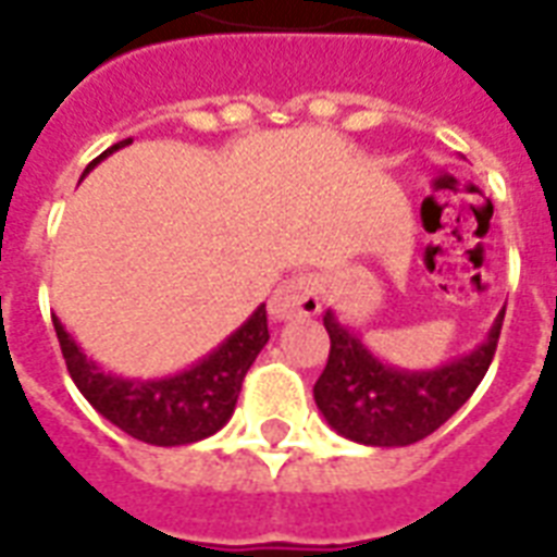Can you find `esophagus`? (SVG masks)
<instances>
[{
	"label": "esophagus",
	"instance_id": "1",
	"mask_svg": "<svg viewBox=\"0 0 557 557\" xmlns=\"http://www.w3.org/2000/svg\"><path fill=\"white\" fill-rule=\"evenodd\" d=\"M319 310V280L312 274H295V277L283 280L268 300V315L274 321L304 319V315H315Z\"/></svg>",
	"mask_w": 557,
	"mask_h": 557
}]
</instances>
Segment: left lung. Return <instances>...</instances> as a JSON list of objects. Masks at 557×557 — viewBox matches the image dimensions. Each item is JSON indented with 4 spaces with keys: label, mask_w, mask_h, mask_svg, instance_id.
Here are the masks:
<instances>
[{
    "label": "left lung",
    "mask_w": 557,
    "mask_h": 557,
    "mask_svg": "<svg viewBox=\"0 0 557 557\" xmlns=\"http://www.w3.org/2000/svg\"><path fill=\"white\" fill-rule=\"evenodd\" d=\"M505 310L498 312L487 339L472 351L434 369H398L383 362L366 342L345 327L336 312H324L331 357L312 386L324 422L360 446H410L434 434L467 405L484 381Z\"/></svg>",
    "instance_id": "8db88e82"
}]
</instances>
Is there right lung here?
I'll return each mask as SVG.
<instances>
[{
	"instance_id": "1",
	"label": "right lung",
	"mask_w": 557,
	"mask_h": 557,
	"mask_svg": "<svg viewBox=\"0 0 557 557\" xmlns=\"http://www.w3.org/2000/svg\"><path fill=\"white\" fill-rule=\"evenodd\" d=\"M126 144H132V138L97 156L85 168L82 180L106 156ZM52 324L70 377L88 398V405L102 419H109L111 425L121 428L123 434L150 446H188L221 431L236 410L247 369L253 366L257 354L268 342L265 304H259L242 327H236L218 348L191 362L183 372L164 374V377H123L106 372L100 362L90 360L79 342L61 324L59 315H52Z\"/></svg>"
}]
</instances>
